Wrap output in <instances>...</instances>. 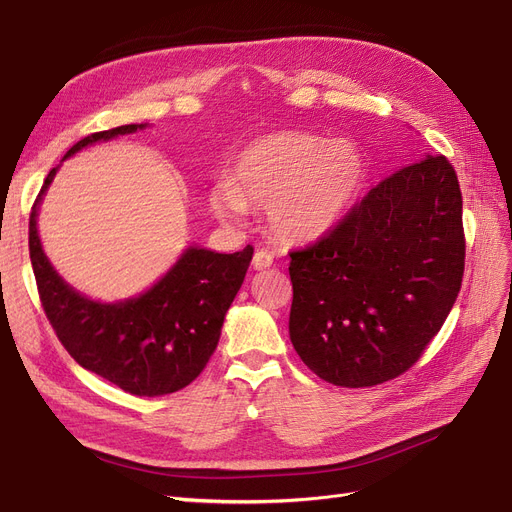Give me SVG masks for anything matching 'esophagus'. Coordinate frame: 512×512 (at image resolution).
Returning a JSON list of instances; mask_svg holds the SVG:
<instances>
[{
    "mask_svg": "<svg viewBox=\"0 0 512 512\" xmlns=\"http://www.w3.org/2000/svg\"><path fill=\"white\" fill-rule=\"evenodd\" d=\"M252 264H254V269H256V271L269 269L271 264H273V254H271L269 250H258V252L254 254V260H252Z\"/></svg>",
    "mask_w": 512,
    "mask_h": 512,
    "instance_id": "34e87169",
    "label": "esophagus"
}]
</instances>
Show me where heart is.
I'll return each mask as SVG.
<instances>
[{"label":"heart","instance_id":"heart-1","mask_svg":"<svg viewBox=\"0 0 512 512\" xmlns=\"http://www.w3.org/2000/svg\"><path fill=\"white\" fill-rule=\"evenodd\" d=\"M365 166L349 142H327L306 132H277L245 147L229 182L210 191L220 220H239L264 208L271 233L285 243H304L330 231L351 206Z\"/></svg>","mask_w":512,"mask_h":512}]
</instances>
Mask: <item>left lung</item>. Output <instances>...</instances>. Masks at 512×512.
Returning a JSON list of instances; mask_svg holds the SVG:
<instances>
[{
  "instance_id": "obj_1",
  "label": "left lung",
  "mask_w": 512,
  "mask_h": 512,
  "mask_svg": "<svg viewBox=\"0 0 512 512\" xmlns=\"http://www.w3.org/2000/svg\"><path fill=\"white\" fill-rule=\"evenodd\" d=\"M464 250L456 170L443 155H418L321 239L290 252L296 353L336 386L401 376L452 311Z\"/></svg>"
}]
</instances>
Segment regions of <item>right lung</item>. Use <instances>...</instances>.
I'll return each instance as SVG.
<instances>
[{
    "mask_svg": "<svg viewBox=\"0 0 512 512\" xmlns=\"http://www.w3.org/2000/svg\"><path fill=\"white\" fill-rule=\"evenodd\" d=\"M145 124L96 132L73 145L65 159L98 140L142 130ZM58 168H52L29 218V256L39 300L58 340L86 370L138 397H161L191 384L210 361L222 321L254 254L189 248L151 290L121 302H96L75 292L44 254L37 208Z\"/></svg>",
    "mask_w": 512,
    "mask_h": 512,
    "instance_id": "obj_1",
    "label": "right lung"
}]
</instances>
